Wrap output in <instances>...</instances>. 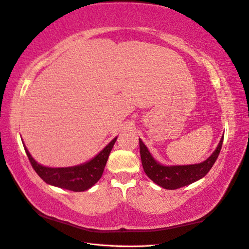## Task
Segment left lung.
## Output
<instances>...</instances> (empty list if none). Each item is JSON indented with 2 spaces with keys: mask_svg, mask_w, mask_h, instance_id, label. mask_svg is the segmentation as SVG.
Returning a JSON list of instances; mask_svg holds the SVG:
<instances>
[{
  "mask_svg": "<svg viewBox=\"0 0 249 249\" xmlns=\"http://www.w3.org/2000/svg\"><path fill=\"white\" fill-rule=\"evenodd\" d=\"M139 141L142 164H143V169L146 175L154 182H156L157 185L162 187V188L174 190L188 186L192 184V182L201 179L202 177H204L209 173L212 166L216 162L218 155L220 153L224 138H221L217 148L209 157V159L201 162V163L169 166L158 163L154 159V157L150 155L148 148L145 146L142 140L139 139Z\"/></svg>",
  "mask_w": 249,
  "mask_h": 249,
  "instance_id": "8db88e82",
  "label": "left lung"
}]
</instances>
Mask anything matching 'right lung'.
I'll use <instances>...</instances> for the list:
<instances>
[{
	"instance_id": "right-lung-1",
	"label": "right lung",
	"mask_w": 249,
	"mask_h": 249,
	"mask_svg": "<svg viewBox=\"0 0 249 249\" xmlns=\"http://www.w3.org/2000/svg\"><path fill=\"white\" fill-rule=\"evenodd\" d=\"M116 140L117 138H115L90 161L70 167H48L40 165L32 158L24 144L23 147L34 171L45 182L59 188L79 192L88 190L101 178Z\"/></svg>"
}]
</instances>
